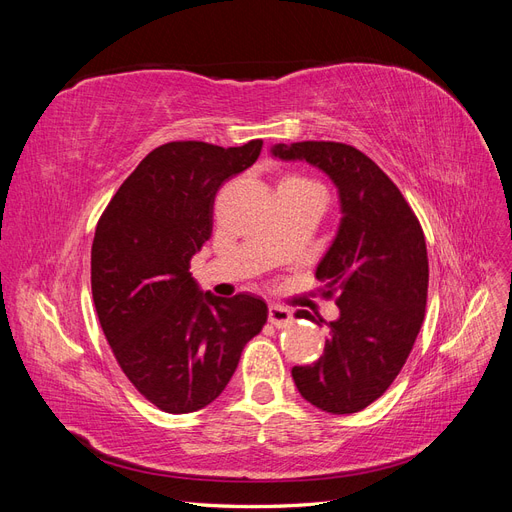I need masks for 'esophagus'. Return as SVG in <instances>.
Here are the masks:
<instances>
[{"mask_svg":"<svg viewBox=\"0 0 512 512\" xmlns=\"http://www.w3.org/2000/svg\"><path fill=\"white\" fill-rule=\"evenodd\" d=\"M269 322L275 329H286L288 324H292V314L282 305H271L269 307Z\"/></svg>","mask_w":512,"mask_h":512,"instance_id":"1","label":"esophagus"}]
</instances>
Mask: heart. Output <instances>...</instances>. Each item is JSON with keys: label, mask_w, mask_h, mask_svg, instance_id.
Instances as JSON below:
<instances>
[{"label": "heart", "mask_w": 512, "mask_h": 512, "mask_svg": "<svg viewBox=\"0 0 512 512\" xmlns=\"http://www.w3.org/2000/svg\"><path fill=\"white\" fill-rule=\"evenodd\" d=\"M282 183H297V185H314L312 181H309V179H305V177H288V179H284Z\"/></svg>", "instance_id": "b5f03b06"}]
</instances>
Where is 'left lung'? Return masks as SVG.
Wrapping results in <instances>:
<instances>
[{
  "label": "left lung",
  "instance_id": "left-lung-1",
  "mask_svg": "<svg viewBox=\"0 0 512 512\" xmlns=\"http://www.w3.org/2000/svg\"><path fill=\"white\" fill-rule=\"evenodd\" d=\"M271 151L318 166L342 203L337 237L316 269L339 318L327 322L320 359L292 367V380L324 412H361L393 384L421 331L429 286L421 222L384 170L352 145L303 141ZM299 318L314 320L309 312Z\"/></svg>",
  "mask_w": 512,
  "mask_h": 512
}]
</instances>
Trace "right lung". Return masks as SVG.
Listing matches in <instances>:
<instances>
[{
  "mask_svg": "<svg viewBox=\"0 0 512 512\" xmlns=\"http://www.w3.org/2000/svg\"><path fill=\"white\" fill-rule=\"evenodd\" d=\"M262 141L218 147L173 141L153 149L106 205L91 245V292L123 374L153 406H209L267 322V303L200 292L192 256L213 230L222 183L250 168Z\"/></svg>",
  "mask_w": 512,
  "mask_h": 512,
  "instance_id": "add662e5",
  "label": "right lung"
}]
</instances>
